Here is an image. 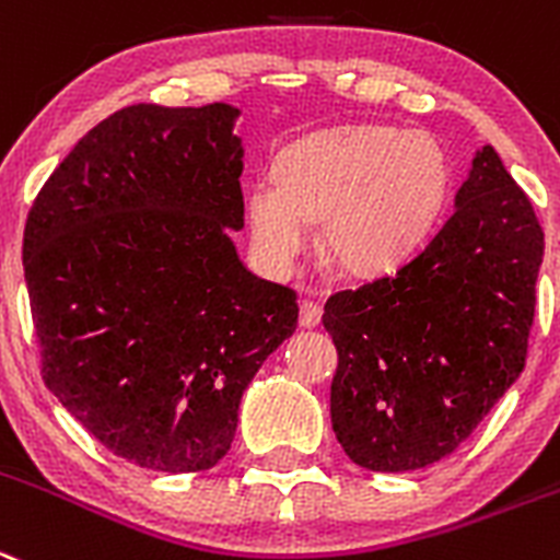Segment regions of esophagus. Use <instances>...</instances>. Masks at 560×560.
<instances>
[{
  "label": "esophagus",
  "mask_w": 560,
  "mask_h": 560,
  "mask_svg": "<svg viewBox=\"0 0 560 560\" xmlns=\"http://www.w3.org/2000/svg\"><path fill=\"white\" fill-rule=\"evenodd\" d=\"M320 304H315V301H301V326L315 328L320 323Z\"/></svg>",
  "instance_id": "1"
}]
</instances>
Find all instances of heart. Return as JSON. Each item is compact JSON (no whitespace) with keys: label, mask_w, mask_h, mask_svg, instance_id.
I'll return each instance as SVG.
<instances>
[{"label":"heart","mask_w":560,"mask_h":560,"mask_svg":"<svg viewBox=\"0 0 560 560\" xmlns=\"http://www.w3.org/2000/svg\"><path fill=\"white\" fill-rule=\"evenodd\" d=\"M445 192V149L428 132L323 129L281 154L279 179L248 187L250 248L270 273L287 276L310 250L312 223L323 221L328 262L353 276L386 273L422 243Z\"/></svg>","instance_id":"heart-1"}]
</instances>
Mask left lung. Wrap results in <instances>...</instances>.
I'll return each mask as SVG.
<instances>
[{"instance_id": "1", "label": "left lung", "mask_w": 560, "mask_h": 560, "mask_svg": "<svg viewBox=\"0 0 560 560\" xmlns=\"http://www.w3.org/2000/svg\"><path fill=\"white\" fill-rule=\"evenodd\" d=\"M545 232L492 145L456 209L395 273L339 290L331 425L353 464L409 472L451 456L520 378Z\"/></svg>"}]
</instances>
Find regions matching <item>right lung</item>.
Masks as SVG:
<instances>
[{"label": "right lung", "instance_id": "right-lung-1", "mask_svg": "<svg viewBox=\"0 0 560 560\" xmlns=\"http://www.w3.org/2000/svg\"><path fill=\"white\" fill-rule=\"evenodd\" d=\"M237 115L118 109L57 165L24 226L46 386L109 453L154 472L226 456L245 386L298 326L295 292L256 279L232 243Z\"/></svg>", "mask_w": 560, "mask_h": 560}]
</instances>
